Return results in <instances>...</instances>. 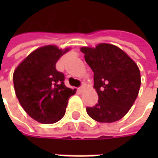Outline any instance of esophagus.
I'll return each instance as SVG.
<instances>
[{"label": "esophagus", "mask_w": 158, "mask_h": 158, "mask_svg": "<svg viewBox=\"0 0 158 158\" xmlns=\"http://www.w3.org/2000/svg\"><path fill=\"white\" fill-rule=\"evenodd\" d=\"M83 89H84V86H83V85L80 86V87L78 88V90H79V91H81V92H82V91H83Z\"/></svg>", "instance_id": "1"}]
</instances>
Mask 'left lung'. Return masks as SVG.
I'll return each mask as SVG.
<instances>
[{
	"label": "left lung",
	"mask_w": 158,
	"mask_h": 158,
	"mask_svg": "<svg viewBox=\"0 0 158 158\" xmlns=\"http://www.w3.org/2000/svg\"><path fill=\"white\" fill-rule=\"evenodd\" d=\"M85 61L94 73L98 101L87 107L88 115L98 122L111 123L124 117L136 99L141 86L135 62L117 46L100 44L82 47Z\"/></svg>",
	"instance_id": "1"
}]
</instances>
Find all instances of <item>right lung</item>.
<instances>
[{"mask_svg":"<svg viewBox=\"0 0 158 158\" xmlns=\"http://www.w3.org/2000/svg\"><path fill=\"white\" fill-rule=\"evenodd\" d=\"M69 49L46 46L35 50L16 68L13 75L15 95L28 114L43 124H52L63 117L68 100L76 89L68 88L65 76L56 62Z\"/></svg>","mask_w":158,"mask_h":158,"instance_id":"right-lung-1","label":"right lung"}]
</instances>
